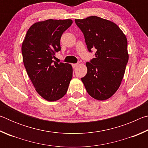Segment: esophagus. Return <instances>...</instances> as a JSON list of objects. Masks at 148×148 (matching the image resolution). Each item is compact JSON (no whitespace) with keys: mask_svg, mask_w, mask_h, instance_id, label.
Masks as SVG:
<instances>
[{"mask_svg":"<svg viewBox=\"0 0 148 148\" xmlns=\"http://www.w3.org/2000/svg\"><path fill=\"white\" fill-rule=\"evenodd\" d=\"M77 66V64H72V67H73L74 69L76 68Z\"/></svg>","mask_w":148,"mask_h":148,"instance_id":"1","label":"esophagus"}]
</instances>
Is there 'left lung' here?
Segmentation results:
<instances>
[{
  "mask_svg": "<svg viewBox=\"0 0 148 148\" xmlns=\"http://www.w3.org/2000/svg\"><path fill=\"white\" fill-rule=\"evenodd\" d=\"M84 33L89 51L95 58L86 62L87 74L82 78L88 94L98 101L111 97L121 85L129 60L127 40L114 22L97 16L75 19Z\"/></svg>",
  "mask_w": 148,
  "mask_h": 148,
  "instance_id": "left-lung-1",
  "label": "left lung"
}]
</instances>
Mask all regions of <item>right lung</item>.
Wrapping results in <instances>:
<instances>
[{"label": "right lung", "instance_id": "1", "mask_svg": "<svg viewBox=\"0 0 148 148\" xmlns=\"http://www.w3.org/2000/svg\"><path fill=\"white\" fill-rule=\"evenodd\" d=\"M72 23L70 19L36 22L27 31L22 43L27 73L36 92L47 101H56L63 97L72 79V65L53 60L61 50L62 33Z\"/></svg>", "mask_w": 148, "mask_h": 148}]
</instances>
